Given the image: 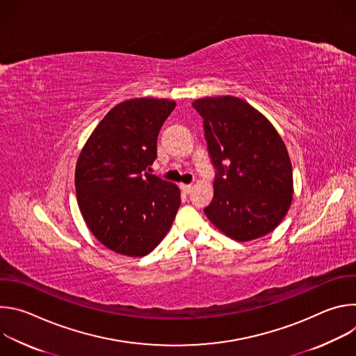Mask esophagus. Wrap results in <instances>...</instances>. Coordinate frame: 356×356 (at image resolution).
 <instances>
[{
  "label": "esophagus",
  "instance_id": "esophagus-1",
  "mask_svg": "<svg viewBox=\"0 0 356 356\" xmlns=\"http://www.w3.org/2000/svg\"><path fill=\"white\" fill-rule=\"evenodd\" d=\"M180 188H181V191H183V193H186V194H188V193H190V191H191V188H193V186H191V184H184V183H183V184H180Z\"/></svg>",
  "mask_w": 356,
  "mask_h": 356
}]
</instances>
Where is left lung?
I'll use <instances>...</instances> for the list:
<instances>
[{
  "mask_svg": "<svg viewBox=\"0 0 356 356\" xmlns=\"http://www.w3.org/2000/svg\"><path fill=\"white\" fill-rule=\"evenodd\" d=\"M217 179L204 209L222 234L248 242L272 232L293 200V170L286 145L272 122L246 101L204 97L193 101Z\"/></svg>",
  "mask_w": 356,
  "mask_h": 356,
  "instance_id": "left-lung-1",
  "label": "left lung"
}]
</instances>
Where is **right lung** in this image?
<instances>
[{
  "label": "right lung",
  "instance_id": "obj_1",
  "mask_svg": "<svg viewBox=\"0 0 356 356\" xmlns=\"http://www.w3.org/2000/svg\"><path fill=\"white\" fill-rule=\"evenodd\" d=\"M176 103L131 98L99 121L76 165L79 209L91 234L124 257H145L170 229L180 207L175 183L146 172L158 135Z\"/></svg>",
  "mask_w": 356,
  "mask_h": 356
}]
</instances>
